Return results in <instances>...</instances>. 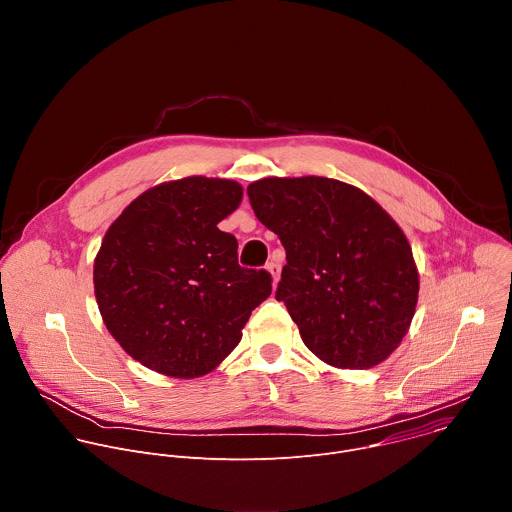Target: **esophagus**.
<instances>
[{
    "mask_svg": "<svg viewBox=\"0 0 512 512\" xmlns=\"http://www.w3.org/2000/svg\"><path fill=\"white\" fill-rule=\"evenodd\" d=\"M265 269L269 271V275H271V279H273V287L277 285V281H279V273H281V265L277 263V261H269L267 265H265Z\"/></svg>",
    "mask_w": 512,
    "mask_h": 512,
    "instance_id": "34e87169",
    "label": "esophagus"
}]
</instances>
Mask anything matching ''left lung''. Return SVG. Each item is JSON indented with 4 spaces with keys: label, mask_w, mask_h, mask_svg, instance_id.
Here are the masks:
<instances>
[{
    "label": "left lung",
    "mask_w": 512,
    "mask_h": 512,
    "mask_svg": "<svg viewBox=\"0 0 512 512\" xmlns=\"http://www.w3.org/2000/svg\"><path fill=\"white\" fill-rule=\"evenodd\" d=\"M247 194L285 249L275 300L304 344L336 369L383 362L407 334L419 294L399 225L369 194L332 178H263Z\"/></svg>",
    "instance_id": "obj_1"
}]
</instances>
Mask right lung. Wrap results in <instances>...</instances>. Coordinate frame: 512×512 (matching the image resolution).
<instances>
[{"label":"right lung","instance_id":"add662e5","mask_svg":"<svg viewBox=\"0 0 512 512\" xmlns=\"http://www.w3.org/2000/svg\"><path fill=\"white\" fill-rule=\"evenodd\" d=\"M243 200L241 184L190 176L137 196L95 257V298L111 336L156 373L194 379L241 342L271 275L237 261V239L216 225Z\"/></svg>","mask_w":512,"mask_h":512}]
</instances>
